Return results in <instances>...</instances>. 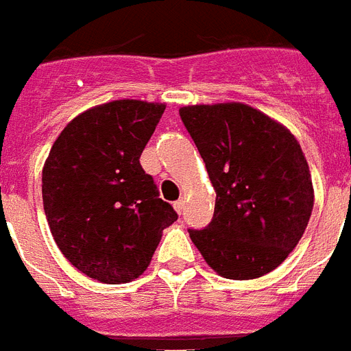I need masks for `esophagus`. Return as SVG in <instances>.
I'll list each match as a JSON object with an SVG mask.
<instances>
[{"label": "esophagus", "mask_w": 351, "mask_h": 351, "mask_svg": "<svg viewBox=\"0 0 351 351\" xmlns=\"http://www.w3.org/2000/svg\"><path fill=\"white\" fill-rule=\"evenodd\" d=\"M173 208H176V212H178L179 215L183 214V210H184V199H179V201H176V203H173Z\"/></svg>", "instance_id": "1"}]
</instances>
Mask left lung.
Returning <instances> with one entry per match:
<instances>
[{
  "label": "left lung",
  "mask_w": 351,
  "mask_h": 351,
  "mask_svg": "<svg viewBox=\"0 0 351 351\" xmlns=\"http://www.w3.org/2000/svg\"><path fill=\"white\" fill-rule=\"evenodd\" d=\"M215 190L212 223L189 230L221 277L276 270L301 241L313 210L312 173L295 136L245 103L179 108Z\"/></svg>",
  "instance_id": "1"
}]
</instances>
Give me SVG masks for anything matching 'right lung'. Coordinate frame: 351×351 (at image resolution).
Masks as SVG:
<instances>
[{"mask_svg":"<svg viewBox=\"0 0 351 351\" xmlns=\"http://www.w3.org/2000/svg\"><path fill=\"white\" fill-rule=\"evenodd\" d=\"M165 103L117 99L81 112L43 167V208L61 254L105 285L147 270L162 230L178 219L139 158Z\"/></svg>","mask_w":351,"mask_h":351,"instance_id":"1","label":"right lung"}]
</instances>
